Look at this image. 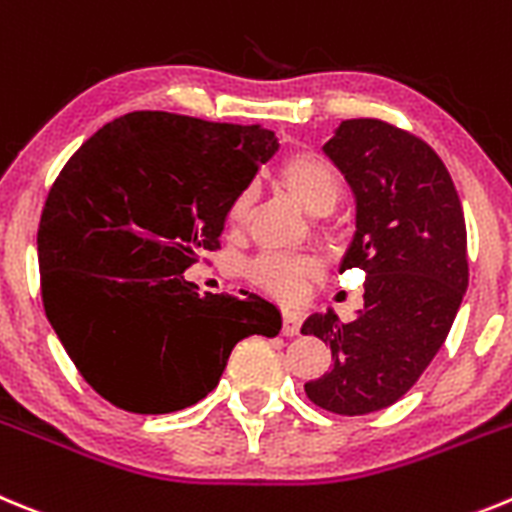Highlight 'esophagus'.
<instances>
[{
	"label": "esophagus",
	"mask_w": 512,
	"mask_h": 512,
	"mask_svg": "<svg viewBox=\"0 0 512 512\" xmlns=\"http://www.w3.org/2000/svg\"><path fill=\"white\" fill-rule=\"evenodd\" d=\"M301 311H296V308H285L283 311V334L285 336H296L298 331H301Z\"/></svg>",
	"instance_id": "obj_1"
}]
</instances>
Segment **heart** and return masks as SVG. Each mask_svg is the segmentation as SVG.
<instances>
[{
	"label": "heart",
	"mask_w": 512,
	"mask_h": 512,
	"mask_svg": "<svg viewBox=\"0 0 512 512\" xmlns=\"http://www.w3.org/2000/svg\"><path fill=\"white\" fill-rule=\"evenodd\" d=\"M278 181L285 191L308 211V214L324 216L331 214L344 193V178L326 155L313 150H298L290 153L278 165ZM250 188L239 191L229 204L227 222L229 227H245L252 214ZM313 273V262L306 257L283 255V252H262L247 265V275L262 290L278 298H296L303 288V280Z\"/></svg>",
	"instance_id": "1"
}]
</instances>
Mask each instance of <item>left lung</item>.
<instances>
[{"label":"left lung","instance_id":"8db88e82","mask_svg":"<svg viewBox=\"0 0 512 512\" xmlns=\"http://www.w3.org/2000/svg\"><path fill=\"white\" fill-rule=\"evenodd\" d=\"M324 153L357 199L342 262L365 270V308L339 321L313 313L301 334L331 347V370L306 382L311 403L339 416L388 408L444 344L469 283L459 193L434 147L382 119H347Z\"/></svg>","mask_w":512,"mask_h":512}]
</instances>
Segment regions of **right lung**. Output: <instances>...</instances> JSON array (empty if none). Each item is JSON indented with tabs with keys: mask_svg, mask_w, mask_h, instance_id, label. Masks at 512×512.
<instances>
[{
	"mask_svg": "<svg viewBox=\"0 0 512 512\" xmlns=\"http://www.w3.org/2000/svg\"><path fill=\"white\" fill-rule=\"evenodd\" d=\"M278 150L260 124L132 112L78 147L38 227L50 326L91 388L140 416L219 385L234 344L275 336L280 311L183 278L219 250L229 204Z\"/></svg>",
	"mask_w": 512,
	"mask_h": 512,
	"instance_id": "1",
	"label": "right lung"
}]
</instances>
